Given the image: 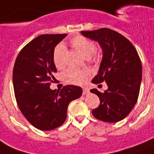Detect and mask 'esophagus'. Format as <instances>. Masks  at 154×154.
<instances>
[{
	"instance_id": "obj_1",
	"label": "esophagus",
	"mask_w": 154,
	"mask_h": 154,
	"mask_svg": "<svg viewBox=\"0 0 154 154\" xmlns=\"http://www.w3.org/2000/svg\"><path fill=\"white\" fill-rule=\"evenodd\" d=\"M90 92V90H89L87 87H84V88L82 89V94H88Z\"/></svg>"
}]
</instances>
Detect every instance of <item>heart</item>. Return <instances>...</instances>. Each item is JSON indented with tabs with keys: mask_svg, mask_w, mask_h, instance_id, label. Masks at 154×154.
<instances>
[{
	"mask_svg": "<svg viewBox=\"0 0 154 154\" xmlns=\"http://www.w3.org/2000/svg\"><path fill=\"white\" fill-rule=\"evenodd\" d=\"M70 45L76 51H78L83 57L92 60L93 61H97L99 57L95 51V43L91 39L82 35H77L70 40ZM65 47L62 44L57 45L53 54V63L57 68L61 69L65 65L64 61ZM90 72L87 69H78V68H68L63 72V79L66 82L73 85L83 84L88 78Z\"/></svg>",
	"mask_w": 154,
	"mask_h": 154,
	"instance_id": "b5f03b06",
	"label": "heart"
}]
</instances>
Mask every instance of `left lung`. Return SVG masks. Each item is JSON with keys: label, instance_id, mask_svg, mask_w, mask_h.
Here are the masks:
<instances>
[{"label": "left lung", "instance_id": "8db88e82", "mask_svg": "<svg viewBox=\"0 0 154 154\" xmlns=\"http://www.w3.org/2000/svg\"><path fill=\"white\" fill-rule=\"evenodd\" d=\"M83 36L97 41L103 50L98 74L92 82H106L108 90L101 93L91 90L98 96L100 105L93 109V116L104 122L116 123L130 113L138 100L142 81V63L137 50L130 41L109 28L81 31Z\"/></svg>", "mask_w": 154, "mask_h": 154}]
</instances>
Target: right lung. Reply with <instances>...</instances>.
<instances>
[{"label": "right lung", "instance_id": "obj_1", "mask_svg": "<svg viewBox=\"0 0 154 154\" xmlns=\"http://www.w3.org/2000/svg\"><path fill=\"white\" fill-rule=\"evenodd\" d=\"M68 34H42L20 50L14 64L15 97L23 115L42 131H51L64 123L69 103L80 97L82 88L67 85L60 91L49 88L57 68L53 54Z\"/></svg>", "mask_w": 154, "mask_h": 154}]
</instances>
